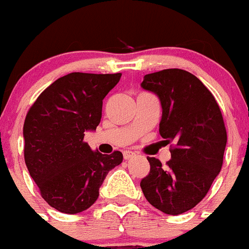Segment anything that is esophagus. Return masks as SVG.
Wrapping results in <instances>:
<instances>
[{"instance_id": "esophagus-1", "label": "esophagus", "mask_w": 249, "mask_h": 249, "mask_svg": "<svg viewBox=\"0 0 249 249\" xmlns=\"http://www.w3.org/2000/svg\"><path fill=\"white\" fill-rule=\"evenodd\" d=\"M135 156H136L135 152H132V151H123V158H124V160H129V158L135 157Z\"/></svg>"}]
</instances>
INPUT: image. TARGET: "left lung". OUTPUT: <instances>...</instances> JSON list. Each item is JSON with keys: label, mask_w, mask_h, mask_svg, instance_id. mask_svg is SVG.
Here are the masks:
<instances>
[{"label": "left lung", "mask_w": 249, "mask_h": 249, "mask_svg": "<svg viewBox=\"0 0 249 249\" xmlns=\"http://www.w3.org/2000/svg\"><path fill=\"white\" fill-rule=\"evenodd\" d=\"M141 86L160 98V135L163 142L173 143L166 166L147 157L151 169L141 188L155 208L181 214L206 197L221 172L227 143L221 108L195 74L179 68L146 74Z\"/></svg>", "instance_id": "left-lung-1"}]
</instances>
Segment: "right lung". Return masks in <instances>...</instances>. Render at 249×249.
<instances>
[{
	"label": "right lung",
	"mask_w": 249,
	"mask_h": 249,
	"mask_svg": "<svg viewBox=\"0 0 249 249\" xmlns=\"http://www.w3.org/2000/svg\"><path fill=\"white\" fill-rule=\"evenodd\" d=\"M122 73L72 72L39 94L23 124L25 162L42 198L68 214L86 211L97 201L107 173L122 162L120 151L93 152L86 131L102 117V101Z\"/></svg>",
	"instance_id": "add662e5"
}]
</instances>
